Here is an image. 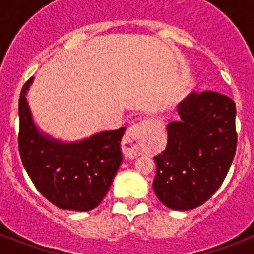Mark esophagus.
Instances as JSON below:
<instances>
[{
	"label": "esophagus",
	"instance_id": "1",
	"mask_svg": "<svg viewBox=\"0 0 254 254\" xmlns=\"http://www.w3.org/2000/svg\"><path fill=\"white\" fill-rule=\"evenodd\" d=\"M145 134H146V127L143 123L134 124L130 127H127L123 138L124 154L129 158H135L142 154L145 150Z\"/></svg>",
	"mask_w": 254,
	"mask_h": 254
}]
</instances>
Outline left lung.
Returning a JSON list of instances; mask_svg holds the SVG:
<instances>
[{
    "instance_id": "left-lung-1",
    "label": "left lung",
    "mask_w": 254,
    "mask_h": 254,
    "mask_svg": "<svg viewBox=\"0 0 254 254\" xmlns=\"http://www.w3.org/2000/svg\"><path fill=\"white\" fill-rule=\"evenodd\" d=\"M179 120L167 124V146L155 155L153 189L175 211L201 205L216 192L236 153V105L217 92H192L178 104Z\"/></svg>"
}]
</instances>
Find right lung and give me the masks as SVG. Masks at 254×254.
<instances>
[{"instance_id": "1", "label": "right lung", "mask_w": 254, "mask_h": 254, "mask_svg": "<svg viewBox=\"0 0 254 254\" xmlns=\"http://www.w3.org/2000/svg\"><path fill=\"white\" fill-rule=\"evenodd\" d=\"M34 77L19 96L18 146L23 167L34 186L62 209L85 212L103 201L123 162L125 127L100 131L88 138L64 142L37 127L27 101Z\"/></svg>"}]
</instances>
